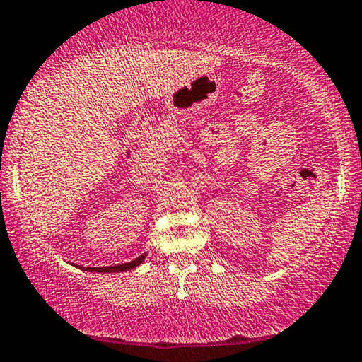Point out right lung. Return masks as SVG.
Here are the masks:
<instances>
[{
	"instance_id": "obj_1",
	"label": "right lung",
	"mask_w": 362,
	"mask_h": 362,
	"mask_svg": "<svg viewBox=\"0 0 362 362\" xmlns=\"http://www.w3.org/2000/svg\"><path fill=\"white\" fill-rule=\"evenodd\" d=\"M145 260V255L138 257V259L128 262V264H122V265H115V267H83V270L87 272H100V274H110V272H127V270H132L135 269L141 264V262Z\"/></svg>"
}]
</instances>
